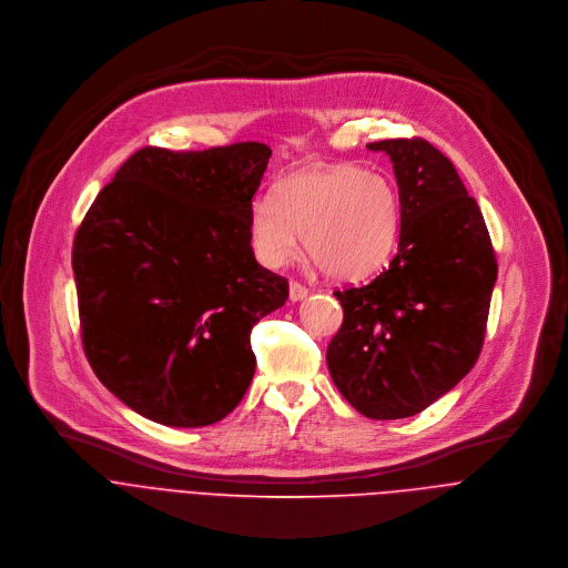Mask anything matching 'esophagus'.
Returning <instances> with one entry per match:
<instances>
[{
    "label": "esophagus",
    "instance_id": "esophagus-1",
    "mask_svg": "<svg viewBox=\"0 0 568 568\" xmlns=\"http://www.w3.org/2000/svg\"><path fill=\"white\" fill-rule=\"evenodd\" d=\"M307 294H310V290H307L305 285H301V283H296V281L290 283V298H292V301H303Z\"/></svg>",
    "mask_w": 568,
    "mask_h": 568
}]
</instances>
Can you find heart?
<instances>
[{
    "label": "heart",
    "mask_w": 568,
    "mask_h": 568,
    "mask_svg": "<svg viewBox=\"0 0 568 568\" xmlns=\"http://www.w3.org/2000/svg\"><path fill=\"white\" fill-rule=\"evenodd\" d=\"M402 206L393 182L353 164L296 173L250 211V242L265 267L287 265L301 247L335 278H362L393 254Z\"/></svg>",
    "instance_id": "b5f03b06"
}]
</instances>
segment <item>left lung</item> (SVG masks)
Segmentation results:
<instances>
[{"mask_svg":"<svg viewBox=\"0 0 568 568\" xmlns=\"http://www.w3.org/2000/svg\"><path fill=\"white\" fill-rule=\"evenodd\" d=\"M397 178L399 242L366 285L337 290L344 323L328 346L339 393L373 420L409 418L476 364L497 256L474 197L427 139H384Z\"/></svg>","mask_w":568,"mask_h":568,"instance_id":"1","label":"left lung"}]
</instances>
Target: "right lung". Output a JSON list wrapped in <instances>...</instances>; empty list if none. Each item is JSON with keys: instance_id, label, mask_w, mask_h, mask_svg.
<instances>
[{"instance_id": "1", "label": "right lung", "mask_w": 568, "mask_h": 568, "mask_svg": "<svg viewBox=\"0 0 568 568\" xmlns=\"http://www.w3.org/2000/svg\"><path fill=\"white\" fill-rule=\"evenodd\" d=\"M270 156L258 141L141 148L75 231L85 357L148 420L213 425L252 384V328L290 294L287 278L261 267L250 242Z\"/></svg>"}]
</instances>
